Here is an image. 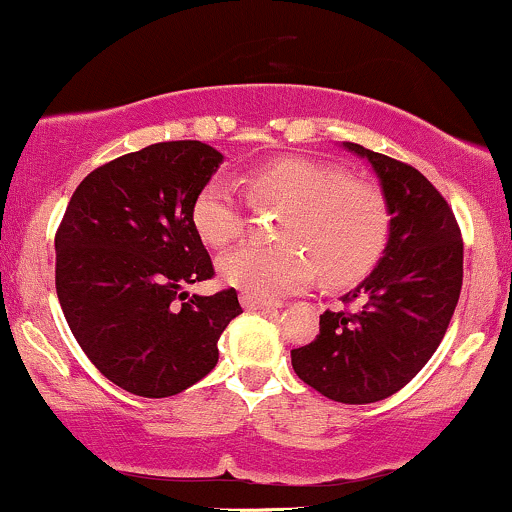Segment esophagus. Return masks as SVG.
Returning a JSON list of instances; mask_svg holds the SVG:
<instances>
[{
    "mask_svg": "<svg viewBox=\"0 0 512 512\" xmlns=\"http://www.w3.org/2000/svg\"><path fill=\"white\" fill-rule=\"evenodd\" d=\"M241 304H244V309H249V312H271V309H275L271 302L256 300V297H251V295L241 297Z\"/></svg>",
    "mask_w": 512,
    "mask_h": 512,
    "instance_id": "34e87169",
    "label": "esophagus"
}]
</instances>
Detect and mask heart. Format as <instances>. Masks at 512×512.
I'll list each match as a JSON object with an SVG mask.
<instances>
[{
  "label": "heart",
  "instance_id": "b5f03b06",
  "mask_svg": "<svg viewBox=\"0 0 512 512\" xmlns=\"http://www.w3.org/2000/svg\"><path fill=\"white\" fill-rule=\"evenodd\" d=\"M241 181L251 205L285 210L278 225L283 246H241L220 261L222 278L246 295L280 300L314 283L319 273L329 285H350L380 258L389 217L372 183L307 157H278ZM191 222L215 249L239 239L244 208L237 186L212 176L193 198Z\"/></svg>",
  "mask_w": 512,
  "mask_h": 512
}]
</instances>
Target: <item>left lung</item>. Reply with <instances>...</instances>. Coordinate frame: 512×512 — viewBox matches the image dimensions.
<instances>
[{
	"instance_id": "8db88e82",
	"label": "left lung",
	"mask_w": 512,
	"mask_h": 512,
	"mask_svg": "<svg viewBox=\"0 0 512 512\" xmlns=\"http://www.w3.org/2000/svg\"><path fill=\"white\" fill-rule=\"evenodd\" d=\"M380 176L389 241L380 266L326 309L319 336L292 350L297 377L341 404H372L406 387L440 346L462 290V232L438 188L411 164L346 142ZM348 303H355L353 310Z\"/></svg>"
}]
</instances>
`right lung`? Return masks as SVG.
Instances as JSON below:
<instances>
[{"label":"right lung","mask_w":512,"mask_h":512,"mask_svg":"<svg viewBox=\"0 0 512 512\" xmlns=\"http://www.w3.org/2000/svg\"><path fill=\"white\" fill-rule=\"evenodd\" d=\"M222 154L198 140L157 142L79 183L55 234V287L86 358L125 392L162 399L217 365L237 290L183 287L215 275L191 222Z\"/></svg>","instance_id":"right-lung-1"}]
</instances>
